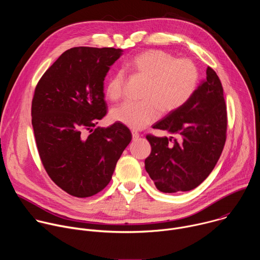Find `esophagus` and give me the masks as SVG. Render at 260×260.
<instances>
[{"mask_svg": "<svg viewBox=\"0 0 260 260\" xmlns=\"http://www.w3.org/2000/svg\"><path fill=\"white\" fill-rule=\"evenodd\" d=\"M132 136H133V141H134V142H136V141L139 139V137H140L139 133H137V132H135V131L132 132Z\"/></svg>", "mask_w": 260, "mask_h": 260, "instance_id": "obj_1", "label": "esophagus"}]
</instances>
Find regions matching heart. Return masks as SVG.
Returning <instances> with one entry per match:
<instances>
[{
  "instance_id": "heart-1",
  "label": "heart",
  "mask_w": 260,
  "mask_h": 260,
  "mask_svg": "<svg viewBox=\"0 0 260 260\" xmlns=\"http://www.w3.org/2000/svg\"><path fill=\"white\" fill-rule=\"evenodd\" d=\"M127 67L146 83L138 103H124L110 113L113 121L132 129L140 131L156 121L160 115L180 109L194 94L200 73L197 66L187 58H176L160 49L145 50L135 55ZM125 76L122 71L115 72L105 87L107 98L118 102L123 95Z\"/></svg>"
}]
</instances>
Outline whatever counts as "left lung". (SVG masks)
<instances>
[{
    "mask_svg": "<svg viewBox=\"0 0 260 260\" xmlns=\"http://www.w3.org/2000/svg\"><path fill=\"white\" fill-rule=\"evenodd\" d=\"M207 77L192 98L152 127L171 137L147 135L151 153L145 169L161 192L189 191L215 168L226 140V106L219 77L208 67Z\"/></svg>",
    "mask_w": 260,
    "mask_h": 260,
    "instance_id": "left-lung-1",
    "label": "left lung"
}]
</instances>
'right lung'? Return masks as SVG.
Here are the masks:
<instances>
[{
	"label": "right lung",
	"mask_w": 260,
	"mask_h": 260,
	"mask_svg": "<svg viewBox=\"0 0 260 260\" xmlns=\"http://www.w3.org/2000/svg\"><path fill=\"white\" fill-rule=\"evenodd\" d=\"M122 51L71 48L36 86L31 124L41 161L51 180L73 197L102 191L132 141L129 129L119 122L94 128L107 114L105 77Z\"/></svg>",
	"instance_id": "right-lung-1"
}]
</instances>
